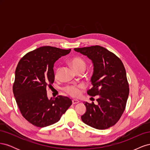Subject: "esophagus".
<instances>
[{"instance_id": "obj_1", "label": "esophagus", "mask_w": 150, "mask_h": 150, "mask_svg": "<svg viewBox=\"0 0 150 150\" xmlns=\"http://www.w3.org/2000/svg\"><path fill=\"white\" fill-rule=\"evenodd\" d=\"M72 104H77V103H79V101L78 100V99H72Z\"/></svg>"}]
</instances>
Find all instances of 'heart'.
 <instances>
[{
	"label": "heart",
	"instance_id": "1",
	"mask_svg": "<svg viewBox=\"0 0 150 150\" xmlns=\"http://www.w3.org/2000/svg\"><path fill=\"white\" fill-rule=\"evenodd\" d=\"M70 63L73 67L74 69L78 71L81 69H84L86 68V63L85 61L79 57H74L72 58L70 60ZM60 71V67H57L56 69L55 72V77L57 78L59 74ZM83 89V86L79 85V86H76V85H69L67 86L64 88V91L67 93L69 94L70 96L72 97H78L81 93V90Z\"/></svg>",
	"mask_w": 150,
	"mask_h": 150
}]
</instances>
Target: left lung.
I'll return each instance as SVG.
<instances>
[{"mask_svg":"<svg viewBox=\"0 0 150 150\" xmlns=\"http://www.w3.org/2000/svg\"><path fill=\"white\" fill-rule=\"evenodd\" d=\"M74 49L92 60L93 87L87 93L91 96H98V104L84 103L86 111L81 120L94 128L108 129L119 121L126 108L129 89L125 66L118 57L103 47Z\"/></svg>","mask_w":150,"mask_h":150,"instance_id":"1","label":"left lung"}]
</instances>
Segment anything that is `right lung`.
<instances>
[{
	"mask_svg": "<svg viewBox=\"0 0 150 150\" xmlns=\"http://www.w3.org/2000/svg\"><path fill=\"white\" fill-rule=\"evenodd\" d=\"M71 50L40 47L27 53L18 63L13 93L22 116L34 126L43 128L56 123L72 104L66 96L48 99L46 90L54 81V62Z\"/></svg>",
	"mask_w": 150,
	"mask_h": 150,
	"instance_id": "add662e5",
	"label": "right lung"
}]
</instances>
